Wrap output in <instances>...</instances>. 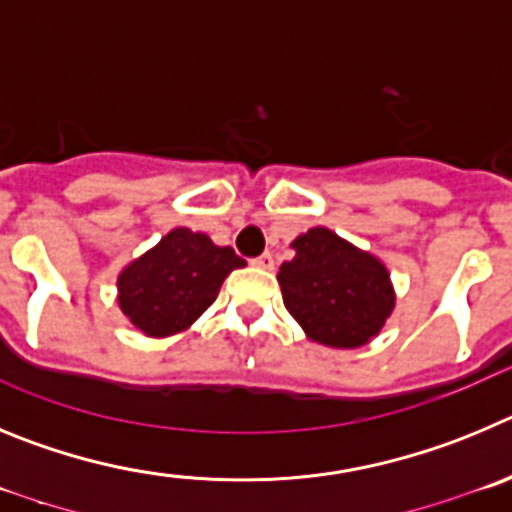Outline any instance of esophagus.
Masks as SVG:
<instances>
[{
	"label": "esophagus",
	"instance_id": "obj_1",
	"mask_svg": "<svg viewBox=\"0 0 512 512\" xmlns=\"http://www.w3.org/2000/svg\"><path fill=\"white\" fill-rule=\"evenodd\" d=\"M252 265L260 267V270H273V267H275V257L270 255V252H262L260 257H255V260H252Z\"/></svg>",
	"mask_w": 512,
	"mask_h": 512
}]
</instances>
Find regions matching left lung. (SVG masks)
Wrapping results in <instances>:
<instances>
[{"instance_id": "obj_1", "label": "left lung", "mask_w": 512, "mask_h": 512, "mask_svg": "<svg viewBox=\"0 0 512 512\" xmlns=\"http://www.w3.org/2000/svg\"><path fill=\"white\" fill-rule=\"evenodd\" d=\"M290 247L296 257L280 265L278 283L308 339L334 349L370 344L395 308L385 262L326 227L298 234Z\"/></svg>"}]
</instances>
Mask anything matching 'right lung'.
<instances>
[{"label": "right lung", "mask_w": 512, "mask_h": 512, "mask_svg": "<svg viewBox=\"0 0 512 512\" xmlns=\"http://www.w3.org/2000/svg\"><path fill=\"white\" fill-rule=\"evenodd\" d=\"M245 265L232 247L214 245L209 234L176 227L122 267L117 303L145 336L181 334L216 301L224 278Z\"/></svg>", "instance_id": "1"}]
</instances>
